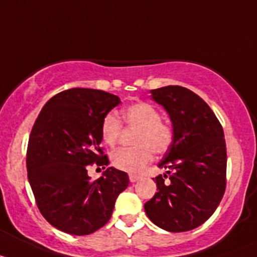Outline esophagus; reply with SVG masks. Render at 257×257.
<instances>
[{"label": "esophagus", "instance_id": "obj_1", "mask_svg": "<svg viewBox=\"0 0 257 257\" xmlns=\"http://www.w3.org/2000/svg\"><path fill=\"white\" fill-rule=\"evenodd\" d=\"M128 178H130V182H131V183H135V182L139 181V179L141 178V177L137 176V174H130Z\"/></svg>", "mask_w": 257, "mask_h": 257}]
</instances>
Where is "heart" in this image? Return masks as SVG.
Instances as JSON below:
<instances>
[{
	"mask_svg": "<svg viewBox=\"0 0 257 257\" xmlns=\"http://www.w3.org/2000/svg\"><path fill=\"white\" fill-rule=\"evenodd\" d=\"M121 117L125 125L137 128L134 139L136 146L115 151L111 156L113 167L128 173H140L153 160V152L163 155L173 145V126L161 118L160 111L150 102H132L122 110ZM122 122L112 112L102 118L101 137L105 144L116 145L122 131Z\"/></svg>",
	"mask_w": 257,
	"mask_h": 257,
	"instance_id": "b5f03b06",
	"label": "heart"
}]
</instances>
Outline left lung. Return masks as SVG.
Instances as JSON below:
<instances>
[{
  "label": "left lung",
  "instance_id": "1",
  "mask_svg": "<svg viewBox=\"0 0 257 257\" xmlns=\"http://www.w3.org/2000/svg\"><path fill=\"white\" fill-rule=\"evenodd\" d=\"M152 97L171 117L174 141L153 178L158 192L145 204L153 224L171 232L189 231L207 221L226 187V145L223 126L209 105L192 90L168 85Z\"/></svg>",
  "mask_w": 257,
  "mask_h": 257
}]
</instances>
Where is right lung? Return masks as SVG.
I'll list each match as a JSON object with an SVG mask.
<instances>
[{"label":"right lung","instance_id":"right-lung-1","mask_svg":"<svg viewBox=\"0 0 257 257\" xmlns=\"http://www.w3.org/2000/svg\"><path fill=\"white\" fill-rule=\"evenodd\" d=\"M120 99L102 90L73 88L54 95L39 112L27 147V172L37 207L47 221L71 235H88L110 220L127 173L106 168L91 181L89 166L109 163L102 118Z\"/></svg>","mask_w":257,"mask_h":257}]
</instances>
